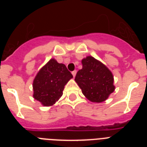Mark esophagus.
<instances>
[{"label":"esophagus","instance_id":"obj_1","mask_svg":"<svg viewBox=\"0 0 147 147\" xmlns=\"http://www.w3.org/2000/svg\"><path fill=\"white\" fill-rule=\"evenodd\" d=\"M72 74H73V76H74V77H75V76H76V70H74V71H72Z\"/></svg>","mask_w":147,"mask_h":147}]
</instances>
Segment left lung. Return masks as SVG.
<instances>
[{
  "instance_id": "1",
  "label": "left lung",
  "mask_w": 147,
  "mask_h": 147,
  "mask_svg": "<svg viewBox=\"0 0 147 147\" xmlns=\"http://www.w3.org/2000/svg\"><path fill=\"white\" fill-rule=\"evenodd\" d=\"M82 63V68L76 74L75 81L90 102H104L115 90L112 73L93 57H87Z\"/></svg>"
}]
</instances>
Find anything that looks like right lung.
<instances>
[{
    "label": "right lung",
    "instance_id": "add662e5",
    "mask_svg": "<svg viewBox=\"0 0 147 147\" xmlns=\"http://www.w3.org/2000/svg\"><path fill=\"white\" fill-rule=\"evenodd\" d=\"M72 77L64 64L51 59L40 70L34 80V98L44 106L53 105L62 96L65 85Z\"/></svg>",
    "mask_w": 147,
    "mask_h": 147
}]
</instances>
